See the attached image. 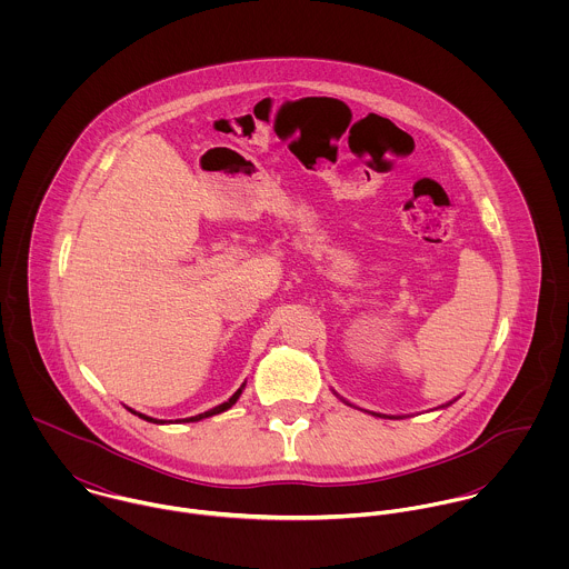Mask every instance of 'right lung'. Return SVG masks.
<instances>
[{"label":"right lung","mask_w":569,"mask_h":569,"mask_svg":"<svg viewBox=\"0 0 569 569\" xmlns=\"http://www.w3.org/2000/svg\"><path fill=\"white\" fill-rule=\"evenodd\" d=\"M241 392H243V386L230 397V401H226V403H221L219 407H214V409H210V411H203V413H199V416H192V418H188V422H192V420H201V418H208V416H214V413H221V411H226V409H230V407L237 403V399L241 397ZM131 413H136L133 409H131ZM140 418H144V420H149V422H166V420H156V418H149V416H144V413H138Z\"/></svg>","instance_id":"obj_1"}]
</instances>
